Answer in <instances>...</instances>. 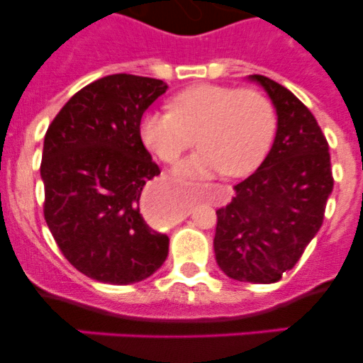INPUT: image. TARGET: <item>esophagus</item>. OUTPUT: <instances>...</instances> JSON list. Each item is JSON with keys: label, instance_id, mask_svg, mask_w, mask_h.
Returning <instances> with one entry per match:
<instances>
[{"label": "esophagus", "instance_id": "34e87169", "mask_svg": "<svg viewBox=\"0 0 363 363\" xmlns=\"http://www.w3.org/2000/svg\"><path fill=\"white\" fill-rule=\"evenodd\" d=\"M142 212L147 219L158 223V221H167L168 216H170V208L163 202V195L156 189H147L142 196Z\"/></svg>", "mask_w": 363, "mask_h": 363}]
</instances>
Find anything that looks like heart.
Returning <instances> with one entry per match:
<instances>
[{
  "instance_id": "obj_1",
  "label": "heart",
  "mask_w": 363,
  "mask_h": 363,
  "mask_svg": "<svg viewBox=\"0 0 363 363\" xmlns=\"http://www.w3.org/2000/svg\"><path fill=\"white\" fill-rule=\"evenodd\" d=\"M168 111L145 112L140 137L152 155L175 163L195 144L196 135L202 149L179 167L182 175L250 174L265 158L276 135V108L255 87L196 84L174 94Z\"/></svg>"
}]
</instances>
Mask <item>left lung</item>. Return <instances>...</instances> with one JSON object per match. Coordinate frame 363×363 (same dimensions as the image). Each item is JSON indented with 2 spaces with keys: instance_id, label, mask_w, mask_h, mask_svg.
Listing matches in <instances>:
<instances>
[{
  "instance_id": "left-lung-1",
  "label": "left lung",
  "mask_w": 363,
  "mask_h": 363,
  "mask_svg": "<svg viewBox=\"0 0 363 363\" xmlns=\"http://www.w3.org/2000/svg\"><path fill=\"white\" fill-rule=\"evenodd\" d=\"M251 80L276 107V140L232 202L216 211L214 251L228 277L269 284L294 269L321 228L334 177L328 142L309 108L269 77Z\"/></svg>"
}]
</instances>
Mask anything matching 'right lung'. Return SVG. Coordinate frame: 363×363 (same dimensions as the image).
Wrapping results in <instances>:
<instances>
[{"instance_id": "obj_1", "label": "right lung", "mask_w": 363, "mask_h": 363, "mask_svg": "<svg viewBox=\"0 0 363 363\" xmlns=\"http://www.w3.org/2000/svg\"><path fill=\"white\" fill-rule=\"evenodd\" d=\"M164 91L151 77L107 75L73 94L45 133L47 226L65 258L100 283H138L167 259L168 237L138 207L145 182L160 175L140 119Z\"/></svg>"}]
</instances>
